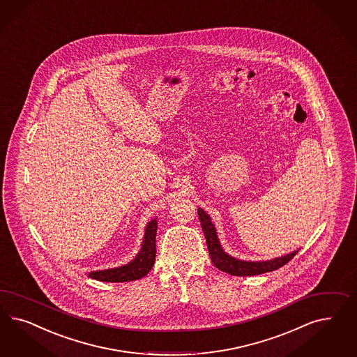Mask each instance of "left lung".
<instances>
[{
  "label": "left lung",
  "mask_w": 357,
  "mask_h": 357,
  "mask_svg": "<svg viewBox=\"0 0 357 357\" xmlns=\"http://www.w3.org/2000/svg\"><path fill=\"white\" fill-rule=\"evenodd\" d=\"M197 213L201 222V227L206 238L207 250L213 264L215 265V268H218L219 271L226 272L231 276H256V275H263L266 272L276 271L282 265L289 263L298 253L299 248L284 256H278L275 259L261 260V261H247V260L236 259L222 248L215 226L211 222V218L206 211L198 207Z\"/></svg>",
  "instance_id": "obj_1"
}]
</instances>
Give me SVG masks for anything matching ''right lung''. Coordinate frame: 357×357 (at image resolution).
<instances>
[{"mask_svg": "<svg viewBox=\"0 0 357 357\" xmlns=\"http://www.w3.org/2000/svg\"><path fill=\"white\" fill-rule=\"evenodd\" d=\"M156 230H158V218H153L147 223L143 242L140 245V251L131 261L116 268L93 271L88 273V277L98 281H104V282H126V281H135L146 276L155 264Z\"/></svg>", "mask_w": 357, "mask_h": 357, "instance_id": "add662e5", "label": "right lung"}]
</instances>
